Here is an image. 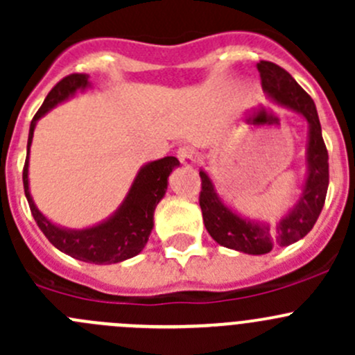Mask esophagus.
Here are the masks:
<instances>
[{
    "instance_id": "esophagus-1",
    "label": "esophagus",
    "mask_w": 355,
    "mask_h": 355,
    "mask_svg": "<svg viewBox=\"0 0 355 355\" xmlns=\"http://www.w3.org/2000/svg\"><path fill=\"white\" fill-rule=\"evenodd\" d=\"M177 157L180 159V163L184 164V166H187V168H192L196 164V153L192 151L191 148H180V149H178Z\"/></svg>"
}]
</instances>
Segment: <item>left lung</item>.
<instances>
[{
    "label": "left lung",
    "instance_id": "left-lung-1",
    "mask_svg": "<svg viewBox=\"0 0 355 355\" xmlns=\"http://www.w3.org/2000/svg\"><path fill=\"white\" fill-rule=\"evenodd\" d=\"M263 91L277 105L299 113L307 121L306 180L299 199L273 227L266 221L250 220L232 209L216 192L213 180L204 170L199 171L202 189L199 204L204 227L220 245L252 256L268 254L278 247H287L311 232L324 206L328 191V151L324 146L316 105L295 78L271 62H259Z\"/></svg>",
    "mask_w": 355,
    "mask_h": 355
}]
</instances>
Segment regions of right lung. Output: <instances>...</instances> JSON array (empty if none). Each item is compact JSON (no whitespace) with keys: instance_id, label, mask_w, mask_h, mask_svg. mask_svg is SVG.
Masks as SVG:
<instances>
[{"instance_id":"obj_1","label":"right lung","mask_w":355,"mask_h":355,"mask_svg":"<svg viewBox=\"0 0 355 355\" xmlns=\"http://www.w3.org/2000/svg\"><path fill=\"white\" fill-rule=\"evenodd\" d=\"M91 87L87 73L68 75L51 89L42 106L32 118L22 175L24 191L35 223L56 249L84 263L114 264L137 256L148 244L149 235L155 227V209L157 202L166 194L168 177L175 168L180 166V161L175 156H166L149 161L141 166L123 202L111 216L99 221L98 225L78 230V228L60 227L48 220V216H44L35 206L28 187V153H31L35 123L55 106L68 101L77 92H84L85 89Z\"/></svg>"}]
</instances>
